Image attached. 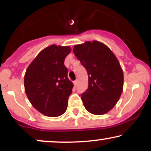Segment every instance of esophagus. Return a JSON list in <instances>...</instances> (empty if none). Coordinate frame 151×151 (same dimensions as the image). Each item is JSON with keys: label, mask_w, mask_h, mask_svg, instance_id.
<instances>
[{"label": "esophagus", "mask_w": 151, "mask_h": 151, "mask_svg": "<svg viewBox=\"0 0 151 151\" xmlns=\"http://www.w3.org/2000/svg\"><path fill=\"white\" fill-rule=\"evenodd\" d=\"M74 86H75V87L77 86V80L74 81Z\"/></svg>", "instance_id": "34e87169"}]
</instances>
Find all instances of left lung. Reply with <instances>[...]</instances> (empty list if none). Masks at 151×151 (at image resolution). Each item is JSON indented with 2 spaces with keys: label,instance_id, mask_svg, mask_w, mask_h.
Wrapping results in <instances>:
<instances>
[{
  "label": "left lung",
  "instance_id": "left-lung-1",
  "mask_svg": "<svg viewBox=\"0 0 151 151\" xmlns=\"http://www.w3.org/2000/svg\"><path fill=\"white\" fill-rule=\"evenodd\" d=\"M73 52L88 74V89L81 93L84 107L95 115L107 113L116 104L123 91L124 73L119 60L99 41L74 45Z\"/></svg>",
  "mask_w": 151,
  "mask_h": 151
}]
</instances>
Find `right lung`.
<instances>
[{
  "instance_id": "obj_1",
  "label": "right lung",
  "mask_w": 151,
  "mask_h": 151,
  "mask_svg": "<svg viewBox=\"0 0 151 151\" xmlns=\"http://www.w3.org/2000/svg\"><path fill=\"white\" fill-rule=\"evenodd\" d=\"M70 52L69 46L52 45L38 54L26 70V95L34 108L47 116H59L67 110L74 85L64 62Z\"/></svg>"
}]
</instances>
